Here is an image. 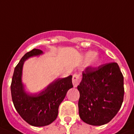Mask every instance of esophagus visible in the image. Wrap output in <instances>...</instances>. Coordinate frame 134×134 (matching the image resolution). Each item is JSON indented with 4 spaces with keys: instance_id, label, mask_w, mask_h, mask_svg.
Returning <instances> with one entry per match:
<instances>
[{
    "instance_id": "34e87169",
    "label": "esophagus",
    "mask_w": 134,
    "mask_h": 134,
    "mask_svg": "<svg viewBox=\"0 0 134 134\" xmlns=\"http://www.w3.org/2000/svg\"><path fill=\"white\" fill-rule=\"evenodd\" d=\"M80 82V78L78 74H74L72 78V83H73L74 87H77L78 85H79Z\"/></svg>"
}]
</instances>
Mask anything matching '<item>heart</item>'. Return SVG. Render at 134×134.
I'll return each instance as SVG.
<instances>
[{
  "label": "heart",
  "instance_id": "b5f03b06",
  "mask_svg": "<svg viewBox=\"0 0 134 134\" xmlns=\"http://www.w3.org/2000/svg\"><path fill=\"white\" fill-rule=\"evenodd\" d=\"M84 59L88 60V64L89 66H95L100 61L99 54L96 52H93L92 51L86 52L84 54Z\"/></svg>",
  "mask_w": 134,
  "mask_h": 134
}]
</instances>
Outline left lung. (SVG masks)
I'll list each match as a JSON object with an SVG mask.
<instances>
[{"label": "left lung", "instance_id": "8db88e82", "mask_svg": "<svg viewBox=\"0 0 134 134\" xmlns=\"http://www.w3.org/2000/svg\"><path fill=\"white\" fill-rule=\"evenodd\" d=\"M77 88L80 118L92 126L108 123L123 102L124 76L116 62L86 68Z\"/></svg>", "mask_w": 134, "mask_h": 134}]
</instances>
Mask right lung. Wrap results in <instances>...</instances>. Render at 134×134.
Returning a JSON list of instances; mask_svg holds the SVG:
<instances>
[{
    "instance_id": "add662e5",
    "label": "right lung",
    "mask_w": 134,
    "mask_h": 134,
    "mask_svg": "<svg viewBox=\"0 0 134 134\" xmlns=\"http://www.w3.org/2000/svg\"><path fill=\"white\" fill-rule=\"evenodd\" d=\"M43 52L33 49L24 55L14 68L10 86L11 96L16 110L22 118L33 126H48L56 119L58 108L68 90L73 87L72 76L58 78L42 91L29 94L22 81L24 62L29 58L38 56Z\"/></svg>"
}]
</instances>
